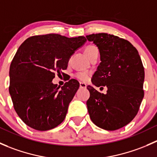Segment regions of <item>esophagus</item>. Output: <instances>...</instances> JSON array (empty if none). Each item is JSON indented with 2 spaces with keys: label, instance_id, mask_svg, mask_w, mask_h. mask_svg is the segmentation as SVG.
Listing matches in <instances>:
<instances>
[{
  "label": "esophagus",
  "instance_id": "esophagus-1",
  "mask_svg": "<svg viewBox=\"0 0 157 157\" xmlns=\"http://www.w3.org/2000/svg\"><path fill=\"white\" fill-rule=\"evenodd\" d=\"M80 88H86V84L84 83H80Z\"/></svg>",
  "mask_w": 157,
  "mask_h": 157
}]
</instances>
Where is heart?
I'll return each mask as SVG.
<instances>
[{"label":"heart","instance_id":"obj_1","mask_svg":"<svg viewBox=\"0 0 157 157\" xmlns=\"http://www.w3.org/2000/svg\"><path fill=\"white\" fill-rule=\"evenodd\" d=\"M85 53H86V56L91 60L93 57L99 55V50L96 45H90L86 47ZM75 77L81 81H87L90 78V74L87 72H78L75 74Z\"/></svg>","mask_w":157,"mask_h":157}]
</instances>
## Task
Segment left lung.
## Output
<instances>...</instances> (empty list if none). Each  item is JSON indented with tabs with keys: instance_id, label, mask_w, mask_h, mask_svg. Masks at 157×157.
Segmentation results:
<instances>
[{
	"instance_id": "left-lung-1",
	"label": "left lung",
	"mask_w": 157,
	"mask_h": 157,
	"mask_svg": "<svg viewBox=\"0 0 157 157\" xmlns=\"http://www.w3.org/2000/svg\"><path fill=\"white\" fill-rule=\"evenodd\" d=\"M98 47L100 64L92 83L105 86L106 94L88 86L86 102L92 121L107 131L127 125L137 114L144 93V68L138 52L131 42L114 35L98 33L86 36Z\"/></svg>"
}]
</instances>
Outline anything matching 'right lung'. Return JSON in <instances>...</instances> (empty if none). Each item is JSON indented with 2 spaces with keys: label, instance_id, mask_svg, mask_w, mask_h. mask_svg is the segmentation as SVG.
I'll return each instance as SVG.
<instances>
[{
  "label": "right lung",
  "instance_id": "add662e5",
  "mask_svg": "<svg viewBox=\"0 0 157 157\" xmlns=\"http://www.w3.org/2000/svg\"><path fill=\"white\" fill-rule=\"evenodd\" d=\"M86 41L84 36L47 34L28 38L19 47L10 67L9 92L26 125L48 131L64 121L80 83L71 79L60 88L52 81L55 73L67 69L71 55Z\"/></svg>",
  "mask_w": 157,
  "mask_h": 157
}]
</instances>
